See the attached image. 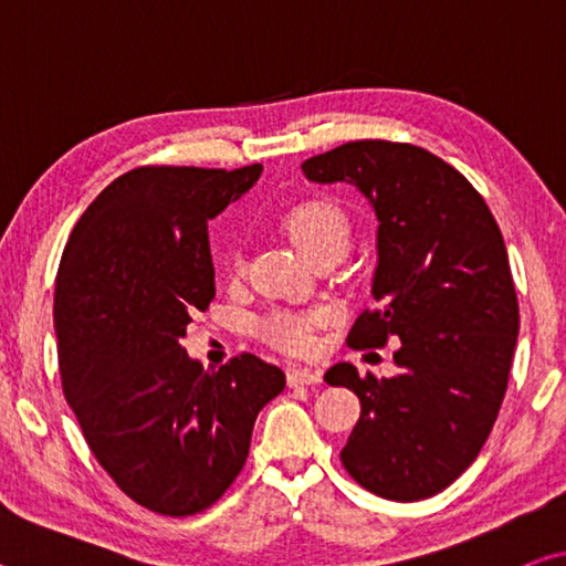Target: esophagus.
<instances>
[{"mask_svg": "<svg viewBox=\"0 0 566 566\" xmlns=\"http://www.w3.org/2000/svg\"><path fill=\"white\" fill-rule=\"evenodd\" d=\"M286 381H290V387L319 385L322 371L319 369H312V367H292L290 371H286Z\"/></svg>", "mask_w": 566, "mask_h": 566, "instance_id": "1", "label": "esophagus"}]
</instances>
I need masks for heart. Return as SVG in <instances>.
Listing matches in <instances>:
<instances>
[{
    "label": "heart",
    "mask_w": 566,
    "mask_h": 566,
    "mask_svg": "<svg viewBox=\"0 0 566 566\" xmlns=\"http://www.w3.org/2000/svg\"><path fill=\"white\" fill-rule=\"evenodd\" d=\"M284 232L292 242L310 256L317 260L322 254H344L352 239V222L344 209L327 197H312L294 205L282 219ZM237 270V262L232 264ZM319 314H294L272 312L260 324L262 339L276 349L304 352L312 347V329L319 324Z\"/></svg>",
    "instance_id": "heart-1"
}]
</instances>
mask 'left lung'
<instances>
[{"label":"left lung","instance_id":"8db88e82","mask_svg":"<svg viewBox=\"0 0 566 566\" xmlns=\"http://www.w3.org/2000/svg\"><path fill=\"white\" fill-rule=\"evenodd\" d=\"M302 171L357 185L379 219L377 306L347 344L401 342L391 379L359 377L347 361L324 375L361 405L342 464L385 500H427L482 452L510 385L520 304L500 224L462 171L405 142H347Z\"/></svg>","mask_w":566,"mask_h":566}]
</instances>
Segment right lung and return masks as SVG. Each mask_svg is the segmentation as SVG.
<instances>
[{"label":"right lung","instance_id":"1","mask_svg":"<svg viewBox=\"0 0 566 566\" xmlns=\"http://www.w3.org/2000/svg\"><path fill=\"white\" fill-rule=\"evenodd\" d=\"M262 165H147L99 191L56 272L54 329L64 397L119 490L167 516L205 512L242 472L254 419L286 385L239 354L205 371L179 347L214 300L207 222Z\"/></svg>","mask_w":566,"mask_h":566}]
</instances>
